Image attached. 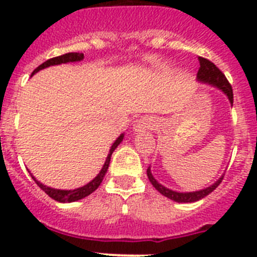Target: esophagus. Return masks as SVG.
I'll use <instances>...</instances> for the list:
<instances>
[{"instance_id":"1","label":"esophagus","mask_w":257,"mask_h":257,"mask_svg":"<svg viewBox=\"0 0 257 257\" xmlns=\"http://www.w3.org/2000/svg\"><path fill=\"white\" fill-rule=\"evenodd\" d=\"M156 126V119L152 117H144L142 118L135 126V130L143 131V130H152Z\"/></svg>"}]
</instances>
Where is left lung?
<instances>
[{"label": "left lung", "mask_w": 257, "mask_h": 257, "mask_svg": "<svg viewBox=\"0 0 257 257\" xmlns=\"http://www.w3.org/2000/svg\"><path fill=\"white\" fill-rule=\"evenodd\" d=\"M199 69L198 73H197V78L199 81H203V82H208L210 85L215 86V87H219L224 94L228 96V99L230 100V103L233 104V88H231V85L229 83V81L226 79L225 74L222 73L221 70L216 67V65L213 64L212 61H210L208 59L202 58L199 56ZM147 175H148L149 181L152 183L154 188H156L158 192L162 194V196L167 197V198L172 199V201L176 202H184V203H190V202H196L199 201V199L205 198L206 196H208L211 192L216 189L219 187V184L221 183V180L224 179V176L219 179L215 184H212L211 187L206 188V189L198 190V192H192V193H179V192H174V190H170L167 188H165L163 185H161L156 179L153 178V175H152L151 169L148 167L147 170Z\"/></svg>", "instance_id": "8db88e82"}]
</instances>
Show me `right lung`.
I'll list each match as a JSON object with an SVG mask.
<instances>
[{"mask_svg":"<svg viewBox=\"0 0 257 257\" xmlns=\"http://www.w3.org/2000/svg\"><path fill=\"white\" fill-rule=\"evenodd\" d=\"M82 59H83L82 52H68V54H64V55L56 56V58H51V59H49V60H46L45 63H42L41 65H38V67L33 70V73L32 74H35L36 72H38V70H41V69H44V68H46V67H50V65L61 64V63H69V61H79V60H82ZM122 139H123V135L119 136V138H118V139L113 143L112 148H110V151H109V154H108V157H106L105 163H104L101 171L97 174V176L94 179V180L90 181L88 184H86L85 187H81V188H78V189H73V190L52 189V188L46 187V185H44V184L38 183V181L36 180V179L33 178L32 175L31 176L33 178V180L37 183L38 187L44 190L47 196L51 197V198L55 199V201L64 202L65 203V202H74V201H78V199L85 198V197H87L88 194H91L92 192H95V190L99 188V185H100L101 181H103L104 176H105L106 170H108V167H109L110 156H112V153L114 152V149L117 148L118 145H119V143L122 142Z\"/></svg>","mask_w":257,"mask_h":257,"instance_id":"obj_1","label":"right lung"}]
</instances>
